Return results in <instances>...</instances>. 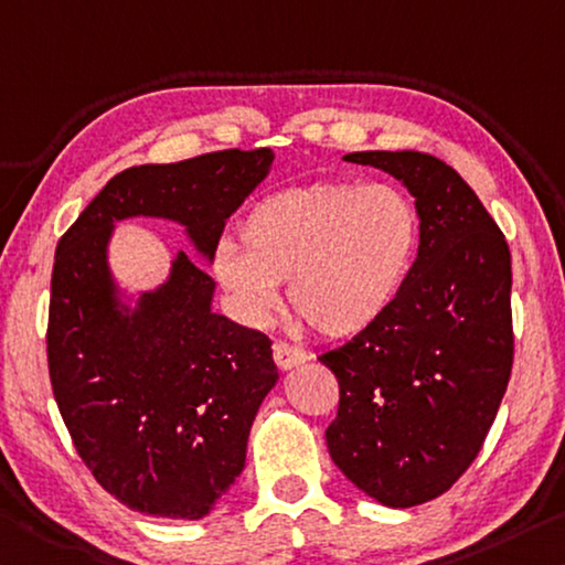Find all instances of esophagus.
I'll list each match as a JSON object with an SVG mask.
<instances>
[{
	"label": "esophagus",
	"instance_id": "1",
	"mask_svg": "<svg viewBox=\"0 0 565 565\" xmlns=\"http://www.w3.org/2000/svg\"><path fill=\"white\" fill-rule=\"evenodd\" d=\"M274 362L279 370H294V366H299L301 362H307V352L299 347H291L286 342H276L274 344Z\"/></svg>",
	"mask_w": 565,
	"mask_h": 565
}]
</instances>
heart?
<instances>
[{
  "instance_id": "obj_1",
  "label": "heart",
  "mask_w": 565,
  "mask_h": 565,
  "mask_svg": "<svg viewBox=\"0 0 565 565\" xmlns=\"http://www.w3.org/2000/svg\"><path fill=\"white\" fill-rule=\"evenodd\" d=\"M423 221L397 185L317 181L258 199L241 221V246L223 238L211 271L236 317L264 327L279 307L324 339H349L390 315L415 268Z\"/></svg>"
}]
</instances>
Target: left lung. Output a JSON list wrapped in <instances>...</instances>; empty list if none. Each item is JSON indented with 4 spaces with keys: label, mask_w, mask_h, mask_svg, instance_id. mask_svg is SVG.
Instances as JSON below:
<instances>
[{
    "label": "left lung",
    "mask_w": 565,
    "mask_h": 565,
    "mask_svg": "<svg viewBox=\"0 0 565 565\" xmlns=\"http://www.w3.org/2000/svg\"><path fill=\"white\" fill-rule=\"evenodd\" d=\"M407 188L423 244L390 315L321 354L339 382L331 460L387 508L427 503L478 458L513 366L510 250L476 191L440 158L362 150Z\"/></svg>",
    "instance_id": "1"
}]
</instances>
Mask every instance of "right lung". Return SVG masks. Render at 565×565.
I'll return each mask as SVG.
<instances>
[{
	"label": "right lung",
	"instance_id": "right-lung-1",
	"mask_svg": "<svg viewBox=\"0 0 565 565\" xmlns=\"http://www.w3.org/2000/svg\"><path fill=\"white\" fill-rule=\"evenodd\" d=\"M271 148L132 166L60 238L47 362L60 415L100 486L138 513L201 521L246 465L250 425L279 380L271 342L213 311L216 281L178 250L156 289L110 268L115 223H178L211 264L223 226L271 170Z\"/></svg>",
	"mask_w": 565,
	"mask_h": 565
}]
</instances>
